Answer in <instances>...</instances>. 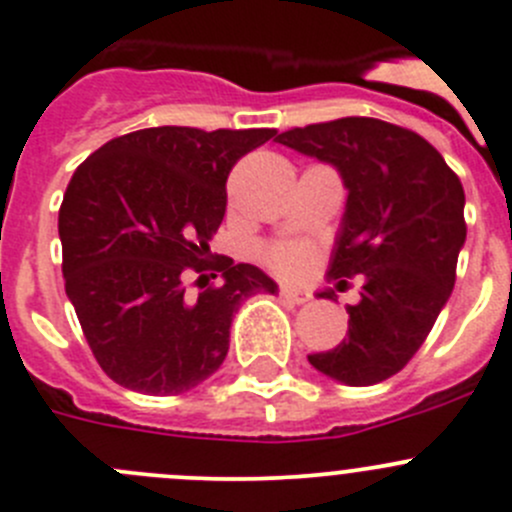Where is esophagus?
I'll return each instance as SVG.
<instances>
[{"instance_id":"34e87169","label":"esophagus","mask_w":512,"mask_h":512,"mask_svg":"<svg viewBox=\"0 0 512 512\" xmlns=\"http://www.w3.org/2000/svg\"><path fill=\"white\" fill-rule=\"evenodd\" d=\"M280 295H283L285 300H290V303H295V305H303V303H308V300H310L308 290L290 288V285H280Z\"/></svg>"}]
</instances>
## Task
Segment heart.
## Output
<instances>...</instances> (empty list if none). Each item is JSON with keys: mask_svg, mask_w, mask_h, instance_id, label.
Instances as JSON below:
<instances>
[{"mask_svg": "<svg viewBox=\"0 0 512 512\" xmlns=\"http://www.w3.org/2000/svg\"><path fill=\"white\" fill-rule=\"evenodd\" d=\"M267 265L288 278H303L315 262V247L310 242H280L265 250Z\"/></svg>", "mask_w": 512, "mask_h": 512, "instance_id": "b5f03b06", "label": "heart"}]
</instances>
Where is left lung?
I'll return each mask as SVG.
<instances>
[{"label":"left lung","mask_w":512,"mask_h":512,"mask_svg":"<svg viewBox=\"0 0 512 512\" xmlns=\"http://www.w3.org/2000/svg\"><path fill=\"white\" fill-rule=\"evenodd\" d=\"M278 143L341 171L348 202L328 275L361 280L346 338L308 361L348 386L386 381L412 361L455 288L467 237L460 176L427 138L379 118L310 123Z\"/></svg>","instance_id":"8db88e82"}]
</instances>
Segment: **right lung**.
Returning <instances> with one entry per match:
<instances>
[{
  "instance_id": "right-lung-1",
  "label": "right lung",
  "mask_w": 512,
  "mask_h": 512,
  "mask_svg": "<svg viewBox=\"0 0 512 512\" xmlns=\"http://www.w3.org/2000/svg\"><path fill=\"white\" fill-rule=\"evenodd\" d=\"M275 133L143 128L75 169L57 217L65 293L116 384L151 396L194 389L222 366L242 300L278 290L260 267L209 252L229 171ZM217 274L223 283L209 284Z\"/></svg>"
}]
</instances>
